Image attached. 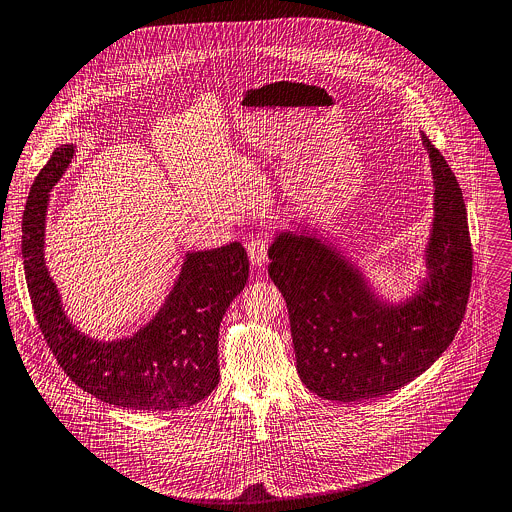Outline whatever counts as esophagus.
<instances>
[{"label": "esophagus", "mask_w": 512, "mask_h": 512, "mask_svg": "<svg viewBox=\"0 0 512 512\" xmlns=\"http://www.w3.org/2000/svg\"><path fill=\"white\" fill-rule=\"evenodd\" d=\"M247 253H249V261L255 267H261L267 263V243L263 239H251L247 243Z\"/></svg>", "instance_id": "1"}]
</instances>
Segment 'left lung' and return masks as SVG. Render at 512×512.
<instances>
[{"label":"left lung","mask_w":512,"mask_h":512,"mask_svg":"<svg viewBox=\"0 0 512 512\" xmlns=\"http://www.w3.org/2000/svg\"><path fill=\"white\" fill-rule=\"evenodd\" d=\"M421 141L431 159L433 221L425 275L403 299L381 295L319 227L303 223L273 235L269 277L289 309L297 373L321 399L351 403L405 387L461 327L473 275L467 207L445 157L425 133Z\"/></svg>","instance_id":"left-lung-1"}]
</instances>
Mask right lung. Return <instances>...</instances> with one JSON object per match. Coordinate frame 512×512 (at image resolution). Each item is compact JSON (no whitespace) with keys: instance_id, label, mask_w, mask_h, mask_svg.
Returning a JSON list of instances; mask_svg holds the SVG:
<instances>
[{"instance_id":"1","label":"right lung","mask_w":512,"mask_h":512,"mask_svg":"<svg viewBox=\"0 0 512 512\" xmlns=\"http://www.w3.org/2000/svg\"><path fill=\"white\" fill-rule=\"evenodd\" d=\"M75 149V143H65L51 153L23 211L21 257L41 335L67 377L107 405L135 411L191 407L219 383V325L247 283V251L239 241L185 251L163 305L135 333L111 341L81 333L67 317L45 263L51 189L67 171Z\"/></svg>"}]
</instances>
